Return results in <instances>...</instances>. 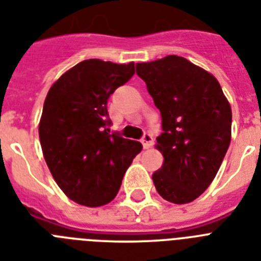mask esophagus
Returning <instances> with one entry per match:
<instances>
[{
  "label": "esophagus",
  "instance_id": "34e87169",
  "mask_svg": "<svg viewBox=\"0 0 261 261\" xmlns=\"http://www.w3.org/2000/svg\"><path fill=\"white\" fill-rule=\"evenodd\" d=\"M142 145H143V149H150L154 143V139H152V135L149 134V133H146L143 137H142Z\"/></svg>",
  "mask_w": 261,
  "mask_h": 261
}]
</instances>
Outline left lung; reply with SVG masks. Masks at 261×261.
<instances>
[{
    "instance_id": "left-lung-1",
    "label": "left lung",
    "mask_w": 261,
    "mask_h": 261,
    "mask_svg": "<svg viewBox=\"0 0 261 261\" xmlns=\"http://www.w3.org/2000/svg\"><path fill=\"white\" fill-rule=\"evenodd\" d=\"M137 73L160 110L164 164L152 174L160 196L188 204L211 185L229 147L232 110L215 76L185 57L137 63Z\"/></svg>"
}]
</instances>
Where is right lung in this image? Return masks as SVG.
I'll use <instances>...</instances> for the list:
<instances>
[{
  "mask_svg": "<svg viewBox=\"0 0 261 261\" xmlns=\"http://www.w3.org/2000/svg\"><path fill=\"white\" fill-rule=\"evenodd\" d=\"M134 63L84 60L52 84L42 107L39 137L52 177L84 206L111 202L142 150L137 141L110 134L107 100L134 75Z\"/></svg>",
  "mask_w": 261,
  "mask_h": 261,
  "instance_id": "right-lung-1",
  "label": "right lung"
}]
</instances>
